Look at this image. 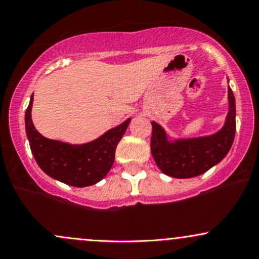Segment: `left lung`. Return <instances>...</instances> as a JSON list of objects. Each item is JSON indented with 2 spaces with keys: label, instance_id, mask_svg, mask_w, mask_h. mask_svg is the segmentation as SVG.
<instances>
[{
  "label": "left lung",
  "instance_id": "1",
  "mask_svg": "<svg viewBox=\"0 0 259 259\" xmlns=\"http://www.w3.org/2000/svg\"><path fill=\"white\" fill-rule=\"evenodd\" d=\"M227 95L226 121L213 135L171 141L160 124L152 122V155L164 174L178 179L194 178L204 174L226 157L236 132V102L231 88Z\"/></svg>",
  "mask_w": 259,
  "mask_h": 259
}]
</instances>
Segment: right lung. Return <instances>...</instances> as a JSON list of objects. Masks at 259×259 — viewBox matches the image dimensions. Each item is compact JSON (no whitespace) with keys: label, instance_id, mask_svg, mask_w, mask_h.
Returning <instances> with one entry per match:
<instances>
[{"label":"right lung","instance_id":"1","mask_svg":"<svg viewBox=\"0 0 259 259\" xmlns=\"http://www.w3.org/2000/svg\"><path fill=\"white\" fill-rule=\"evenodd\" d=\"M33 95L26 110V133L35 162L47 175L76 188L99 183L106 177L115 160L118 142L131 118L108 130L96 140L84 144H70L41 136L32 122Z\"/></svg>","mask_w":259,"mask_h":259}]
</instances>
